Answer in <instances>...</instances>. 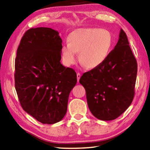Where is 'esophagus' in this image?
<instances>
[{"instance_id":"1","label":"esophagus","mask_w":150,"mask_h":150,"mask_svg":"<svg viewBox=\"0 0 150 150\" xmlns=\"http://www.w3.org/2000/svg\"><path fill=\"white\" fill-rule=\"evenodd\" d=\"M76 76H77V81H78V82H79V80L81 77V75H80V73H77V74H76Z\"/></svg>"}]
</instances>
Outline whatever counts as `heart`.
<instances>
[{
    "instance_id": "heart-1",
    "label": "heart",
    "mask_w": 150,
    "mask_h": 150,
    "mask_svg": "<svg viewBox=\"0 0 150 150\" xmlns=\"http://www.w3.org/2000/svg\"><path fill=\"white\" fill-rule=\"evenodd\" d=\"M113 42L111 33L99 28H80L75 30L68 37V42L62 48V57L67 66L79 59L84 66L95 68L108 58Z\"/></svg>"
}]
</instances>
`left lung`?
Returning a JSON list of instances; mask_svg holds the SVG:
<instances>
[{
  "instance_id": "obj_1",
  "label": "left lung",
  "mask_w": 150,
  "mask_h": 150,
  "mask_svg": "<svg viewBox=\"0 0 150 150\" xmlns=\"http://www.w3.org/2000/svg\"><path fill=\"white\" fill-rule=\"evenodd\" d=\"M136 75V58L126 33L121 29L117 43L105 61L84 73L79 80L94 116L111 121L125 112L133 100Z\"/></svg>"
}]
</instances>
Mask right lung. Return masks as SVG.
Instances as JSON below:
<instances>
[{
    "instance_id": "obj_1",
    "label": "right lung",
    "mask_w": 150,
    "mask_h": 150,
    "mask_svg": "<svg viewBox=\"0 0 150 150\" xmlns=\"http://www.w3.org/2000/svg\"><path fill=\"white\" fill-rule=\"evenodd\" d=\"M62 40L51 28L25 33L15 60V87L23 109L42 124L65 116L68 97L77 82L76 72L60 62Z\"/></svg>"
}]
</instances>
